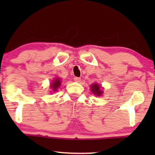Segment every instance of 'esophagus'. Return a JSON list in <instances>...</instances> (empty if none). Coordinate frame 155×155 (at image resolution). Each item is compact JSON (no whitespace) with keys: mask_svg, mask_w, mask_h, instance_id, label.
Returning a JSON list of instances; mask_svg holds the SVG:
<instances>
[{"mask_svg":"<svg viewBox=\"0 0 155 155\" xmlns=\"http://www.w3.org/2000/svg\"><path fill=\"white\" fill-rule=\"evenodd\" d=\"M74 79L76 82H80V81H81V79H80L79 77H74Z\"/></svg>","mask_w":155,"mask_h":155,"instance_id":"1","label":"esophagus"}]
</instances>
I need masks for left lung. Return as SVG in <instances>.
<instances>
[{
  "label": "left lung",
  "mask_w": 155,
  "mask_h": 155,
  "mask_svg": "<svg viewBox=\"0 0 155 155\" xmlns=\"http://www.w3.org/2000/svg\"><path fill=\"white\" fill-rule=\"evenodd\" d=\"M90 87H91L90 90H91L92 92L94 94V95H95L96 96L102 95L103 92H103V90H101V86L98 84H96V83L93 84L91 85Z\"/></svg>",
  "instance_id": "8db88e82"
}]
</instances>
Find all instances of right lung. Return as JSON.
I'll return each instance as SVG.
<instances>
[{"label":"right lung","instance_id":"add662e5","mask_svg":"<svg viewBox=\"0 0 155 155\" xmlns=\"http://www.w3.org/2000/svg\"><path fill=\"white\" fill-rule=\"evenodd\" d=\"M60 85H61V80L60 79V78H56L53 80V82H51L50 84V88L53 90V92H56Z\"/></svg>","mask_w":155,"mask_h":155}]
</instances>
